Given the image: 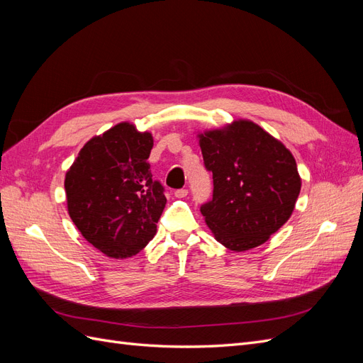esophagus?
I'll return each mask as SVG.
<instances>
[{
    "instance_id": "obj_1",
    "label": "esophagus",
    "mask_w": 363,
    "mask_h": 363,
    "mask_svg": "<svg viewBox=\"0 0 363 363\" xmlns=\"http://www.w3.org/2000/svg\"><path fill=\"white\" fill-rule=\"evenodd\" d=\"M174 195H175V199H184V196L188 195V189H177L174 192Z\"/></svg>"
}]
</instances>
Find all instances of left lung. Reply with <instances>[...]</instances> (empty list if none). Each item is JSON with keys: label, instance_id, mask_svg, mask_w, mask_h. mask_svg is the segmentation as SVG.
I'll return each instance as SVG.
<instances>
[{"label": "left lung", "instance_id": "obj_1", "mask_svg": "<svg viewBox=\"0 0 363 363\" xmlns=\"http://www.w3.org/2000/svg\"><path fill=\"white\" fill-rule=\"evenodd\" d=\"M196 138L213 174L212 201L200 208L207 227L236 252L265 244L291 218L301 191L292 152L250 119Z\"/></svg>", "mask_w": 363, "mask_h": 363}]
</instances>
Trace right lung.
Returning a JSON list of instances; mask_svg holds the SVG:
<instances>
[{"label": "right lung", "instance_id": "right-lung-1", "mask_svg": "<svg viewBox=\"0 0 363 363\" xmlns=\"http://www.w3.org/2000/svg\"><path fill=\"white\" fill-rule=\"evenodd\" d=\"M152 135L119 123L94 136L65 175L68 213L82 236L112 259L144 250L167 204L147 159Z\"/></svg>", "mask_w": 363, "mask_h": 363}]
</instances>
